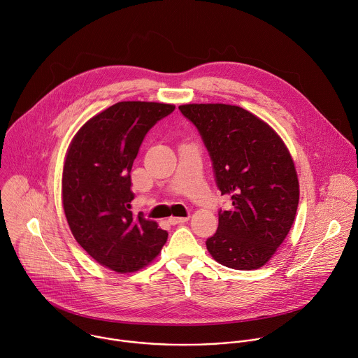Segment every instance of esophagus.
<instances>
[{
	"instance_id": "esophagus-1",
	"label": "esophagus",
	"mask_w": 358,
	"mask_h": 358,
	"mask_svg": "<svg viewBox=\"0 0 358 358\" xmlns=\"http://www.w3.org/2000/svg\"><path fill=\"white\" fill-rule=\"evenodd\" d=\"M188 221V217H170L169 222L171 225H177V224H184Z\"/></svg>"
}]
</instances>
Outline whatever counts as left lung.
Returning <instances> with one entry per match:
<instances>
[{"label": "left lung", "mask_w": 358, "mask_h": 358, "mask_svg": "<svg viewBox=\"0 0 358 358\" xmlns=\"http://www.w3.org/2000/svg\"><path fill=\"white\" fill-rule=\"evenodd\" d=\"M213 162L215 182L232 207L220 210L207 249L221 265L262 268L287 236L299 203L290 152L278 133L250 112L222 103L182 105Z\"/></svg>", "instance_id": "8db88e82"}]
</instances>
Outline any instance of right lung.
<instances>
[{"mask_svg":"<svg viewBox=\"0 0 358 358\" xmlns=\"http://www.w3.org/2000/svg\"><path fill=\"white\" fill-rule=\"evenodd\" d=\"M174 105L119 101L87 120L73 137L62 174V202L76 242L119 273L136 272L160 253L167 231L130 208V171L147 131Z\"/></svg>","mask_w":358,"mask_h":358,"instance_id":"right-lung-1","label":"right lung"}]
</instances>
